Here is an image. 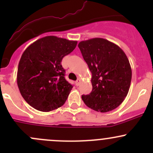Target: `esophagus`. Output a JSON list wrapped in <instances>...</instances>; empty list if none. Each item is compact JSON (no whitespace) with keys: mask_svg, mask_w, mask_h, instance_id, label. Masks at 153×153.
<instances>
[{"mask_svg":"<svg viewBox=\"0 0 153 153\" xmlns=\"http://www.w3.org/2000/svg\"><path fill=\"white\" fill-rule=\"evenodd\" d=\"M80 83H81V80H80L79 78H78V79L76 81H75V84H76V85H79Z\"/></svg>","mask_w":153,"mask_h":153,"instance_id":"obj_1","label":"esophagus"}]
</instances>
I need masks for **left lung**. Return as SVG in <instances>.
<instances>
[{
  "instance_id": "obj_1",
  "label": "left lung",
  "mask_w": 153,
  "mask_h": 153,
  "mask_svg": "<svg viewBox=\"0 0 153 153\" xmlns=\"http://www.w3.org/2000/svg\"><path fill=\"white\" fill-rule=\"evenodd\" d=\"M78 47L92 72V90L81 96L84 104L97 112L113 110L124 101L130 86L132 69L126 54L101 38L81 41Z\"/></svg>"
}]
</instances>
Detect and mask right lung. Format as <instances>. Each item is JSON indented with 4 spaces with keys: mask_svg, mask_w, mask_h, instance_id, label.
I'll use <instances>...</instances> for the list:
<instances>
[{
    "mask_svg": "<svg viewBox=\"0 0 153 153\" xmlns=\"http://www.w3.org/2000/svg\"><path fill=\"white\" fill-rule=\"evenodd\" d=\"M76 41L46 36L29 46L18 64L17 84L33 108L49 112L63 106L73 86L65 79L61 61L76 47Z\"/></svg>",
    "mask_w": 153,
    "mask_h": 153,
    "instance_id": "add662e5",
    "label": "right lung"
}]
</instances>
